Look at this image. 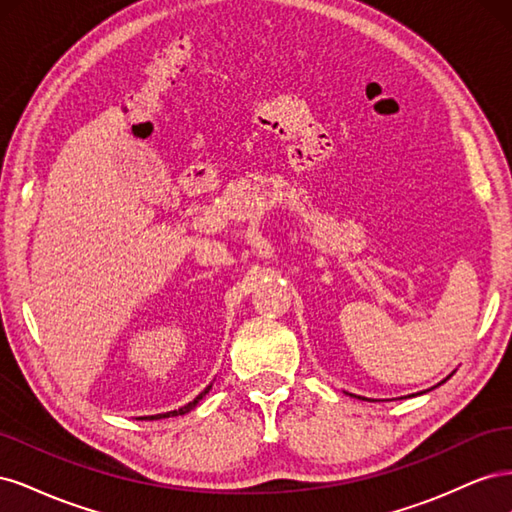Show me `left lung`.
<instances>
[{"label":"left lung","instance_id":"left-lung-1","mask_svg":"<svg viewBox=\"0 0 512 512\" xmlns=\"http://www.w3.org/2000/svg\"><path fill=\"white\" fill-rule=\"evenodd\" d=\"M451 376H453V374H451ZM451 376H448V378H451ZM448 378H446V380H448ZM446 380H442V382H446ZM442 382H440V384H442ZM429 391H431V389H429ZM348 395H352V397H356V399H365V397L354 395V393H348ZM416 395H423V393H416ZM408 397H410V395H408ZM412 397H414V395H412Z\"/></svg>","mask_w":512,"mask_h":512}]
</instances>
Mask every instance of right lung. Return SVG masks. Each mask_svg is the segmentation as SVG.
<instances>
[{
    "mask_svg": "<svg viewBox=\"0 0 512 512\" xmlns=\"http://www.w3.org/2000/svg\"><path fill=\"white\" fill-rule=\"evenodd\" d=\"M211 386H213V382L207 386V389L200 393L194 401H190V404H185L183 408H179V410H170V412H164V414H153V416H141V418H145V421H158V418H168V416H179V414H185V412H190V410H194L196 408V404L200 399H203L209 391H211Z\"/></svg>",
    "mask_w": 512,
    "mask_h": 512,
    "instance_id": "right-lung-1",
    "label": "right lung"
}]
</instances>
